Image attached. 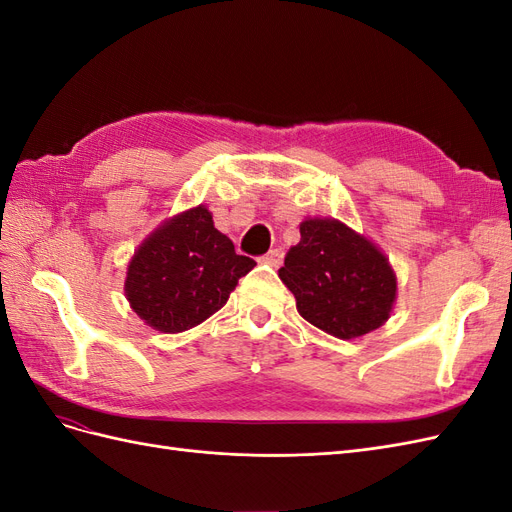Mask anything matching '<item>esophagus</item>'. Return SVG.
Segmentation results:
<instances>
[{"instance_id": "34e87169", "label": "esophagus", "mask_w": 512, "mask_h": 512, "mask_svg": "<svg viewBox=\"0 0 512 512\" xmlns=\"http://www.w3.org/2000/svg\"><path fill=\"white\" fill-rule=\"evenodd\" d=\"M262 260H265L271 267H280L284 260V252L280 250V247H273V250H269L265 256H262Z\"/></svg>"}]
</instances>
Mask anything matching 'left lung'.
I'll return each mask as SVG.
<instances>
[{
    "mask_svg": "<svg viewBox=\"0 0 512 512\" xmlns=\"http://www.w3.org/2000/svg\"><path fill=\"white\" fill-rule=\"evenodd\" d=\"M280 277L297 299L299 314L339 339L382 327L397 294L386 256L337 220H305Z\"/></svg>",
    "mask_w": 512,
    "mask_h": 512,
    "instance_id": "8db88e82",
    "label": "left lung"
}]
</instances>
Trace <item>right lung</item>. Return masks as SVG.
<instances>
[{"instance_id":"right-lung-1","label":"right lung","mask_w":512,"mask_h":512,"mask_svg":"<svg viewBox=\"0 0 512 512\" xmlns=\"http://www.w3.org/2000/svg\"><path fill=\"white\" fill-rule=\"evenodd\" d=\"M254 267L200 205L160 226L138 247L128 267L126 297L149 327L179 333L218 312L239 277Z\"/></svg>"}]
</instances>
